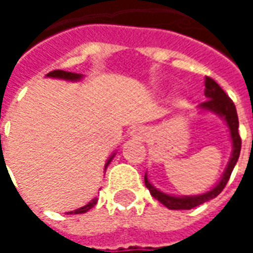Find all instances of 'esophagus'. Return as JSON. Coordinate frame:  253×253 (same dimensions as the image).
<instances>
[{
	"mask_svg": "<svg viewBox=\"0 0 253 253\" xmlns=\"http://www.w3.org/2000/svg\"><path fill=\"white\" fill-rule=\"evenodd\" d=\"M131 135H132V138L139 139V141H145V139L151 135V132H149L148 128H145V127H137L135 130H132Z\"/></svg>",
	"mask_w": 253,
	"mask_h": 253,
	"instance_id": "34e87169",
	"label": "esophagus"
}]
</instances>
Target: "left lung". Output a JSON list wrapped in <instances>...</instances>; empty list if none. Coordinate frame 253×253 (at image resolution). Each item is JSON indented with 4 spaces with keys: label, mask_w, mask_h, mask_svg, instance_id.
<instances>
[{
    "label": "left lung",
    "mask_w": 253,
    "mask_h": 253,
    "mask_svg": "<svg viewBox=\"0 0 253 253\" xmlns=\"http://www.w3.org/2000/svg\"><path fill=\"white\" fill-rule=\"evenodd\" d=\"M204 94L207 97L206 102H201L199 105L200 111L204 112H212L218 115L219 118H222L225 123L229 127L231 139V156L229 163L226 166L225 172L220 178V181L213 186L211 190H208L203 194H196V196H172L167 194L156 189L148 178V174H145V186L149 189L151 194L159 200L163 206H166L169 210H192L194 207L200 206L206 201H210L211 199H215L223 189L226 183L229 181L231 175V171L234 169V166L237 163L238 157H240V151H241V138L238 134V116L236 111V105L233 104L229 96L226 94L223 89L219 86L212 78L206 77V90Z\"/></svg>",
    "instance_id": "8db88e82"
}]
</instances>
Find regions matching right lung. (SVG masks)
I'll use <instances>...</instances> for the list:
<instances>
[{
  "label": "right lung",
  "instance_id": "obj_1",
  "mask_svg": "<svg viewBox=\"0 0 253 253\" xmlns=\"http://www.w3.org/2000/svg\"><path fill=\"white\" fill-rule=\"evenodd\" d=\"M46 77L57 78V79H63V81H71V82H77V81H81V79L84 78V75H82V74H74V72H67V71H61V70H56V71L49 72ZM114 156H115V153L114 155H111V157H109L108 160H107V163H105V167H104V169H107V167L109 166V163L112 162ZM96 204H97V197L96 199H93V200L90 201V203H87L86 206L81 207V208H78V210H75V211H70V212H67V213H68V215H72V213H84V212H87L89 210H91V208L96 206Z\"/></svg>",
  "mask_w": 253,
  "mask_h": 253
}]
</instances>
